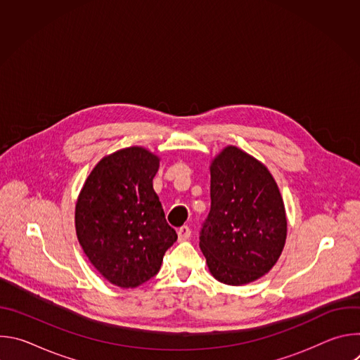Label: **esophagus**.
<instances>
[{
	"mask_svg": "<svg viewBox=\"0 0 360 360\" xmlns=\"http://www.w3.org/2000/svg\"><path fill=\"white\" fill-rule=\"evenodd\" d=\"M189 236H191V229H189V226H181V228L178 229V240H179V242L189 239Z\"/></svg>",
	"mask_w": 360,
	"mask_h": 360,
	"instance_id": "1",
	"label": "esophagus"
}]
</instances>
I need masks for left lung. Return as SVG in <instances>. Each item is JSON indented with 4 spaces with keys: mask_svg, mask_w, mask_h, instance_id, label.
Returning a JSON list of instances; mask_svg holds the SVG:
<instances>
[{
    "mask_svg": "<svg viewBox=\"0 0 360 360\" xmlns=\"http://www.w3.org/2000/svg\"><path fill=\"white\" fill-rule=\"evenodd\" d=\"M286 214L268 168L236 146H226L211 164V211L199 246L210 272L240 286L268 274L283 250Z\"/></svg>",
    "mask_w": 360,
    "mask_h": 360,
    "instance_id": "obj_1",
    "label": "left lung"
}]
</instances>
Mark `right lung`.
<instances>
[{"label":"right lung","mask_w":360,"mask_h":360,"mask_svg":"<svg viewBox=\"0 0 360 360\" xmlns=\"http://www.w3.org/2000/svg\"><path fill=\"white\" fill-rule=\"evenodd\" d=\"M158 168L160 158L142 146L120 149L95 165L75 205L84 253L120 288H136L155 276L178 239L152 186Z\"/></svg>","instance_id":"add662e5"}]
</instances>
